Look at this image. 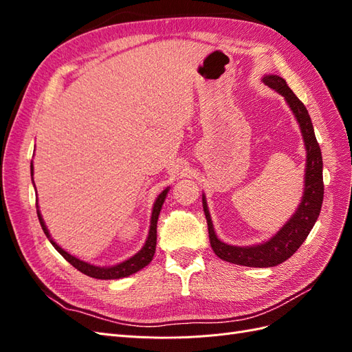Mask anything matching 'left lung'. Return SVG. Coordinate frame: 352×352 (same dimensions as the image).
<instances>
[{
  "label": "left lung",
  "instance_id": "left-lung-1",
  "mask_svg": "<svg viewBox=\"0 0 352 352\" xmlns=\"http://www.w3.org/2000/svg\"><path fill=\"white\" fill-rule=\"evenodd\" d=\"M263 82L272 89L283 95L286 102L289 104L291 110L294 111L298 123H300L307 150V172L304 197L294 217H291V220L270 241L261 245H254V247H232V245L219 241L214 229H212L206 198L202 197V206H204L212 251L221 260L239 265H247V267H273V265H278L292 257L294 252L307 239L308 233H310L318 214H320L324 194L322 151L316 140L314 127L305 105L292 92V89L287 87L283 78L270 74V76H265Z\"/></svg>",
  "mask_w": 352,
  "mask_h": 352
}]
</instances>
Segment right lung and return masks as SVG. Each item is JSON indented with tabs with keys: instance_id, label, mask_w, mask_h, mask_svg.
<instances>
[{
	"instance_id": "obj_1",
	"label": "right lung",
	"mask_w": 352,
	"mask_h": 352,
	"mask_svg": "<svg viewBox=\"0 0 352 352\" xmlns=\"http://www.w3.org/2000/svg\"><path fill=\"white\" fill-rule=\"evenodd\" d=\"M30 170H32V175H34V166H30ZM32 180H34V179H32ZM167 190L168 189H164L163 192L158 195V198L155 201L154 208H153V216H151L150 233H148V238H146V242L142 247V250L138 254H135L132 258L126 260V261L117 264V265H113V267H97V265H92V264L85 263V261H80L79 258L73 257V255H70L65 250H61L58 245L50 238L48 229L45 226L44 220H42V217L39 214V210H36V212H38L41 228H42V230H44L47 238H50V242L52 243V247H54L63 255V257H65L73 265L74 269H78L83 274H87V276H89V278H94V279H102V280H105V279H120V278H126V276H129V274H132L138 270L144 269L145 265L150 264V261L153 260L154 252H155V243H157V220H158L160 210H162V206L164 202V198L167 195Z\"/></svg>"
}]
</instances>
